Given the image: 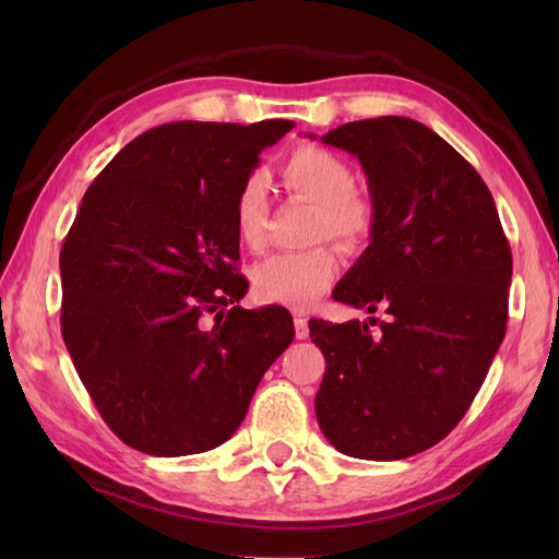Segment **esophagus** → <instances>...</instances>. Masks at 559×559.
Listing matches in <instances>:
<instances>
[{
    "instance_id": "esophagus-1",
    "label": "esophagus",
    "mask_w": 559,
    "mask_h": 559,
    "mask_svg": "<svg viewBox=\"0 0 559 559\" xmlns=\"http://www.w3.org/2000/svg\"><path fill=\"white\" fill-rule=\"evenodd\" d=\"M293 325H296V337H298V340H306V337L310 335V330H308V318L302 316V313H296V316H293Z\"/></svg>"
}]
</instances>
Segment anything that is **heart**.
<instances>
[{
  "label": "heart",
  "instance_id": "obj_1",
  "mask_svg": "<svg viewBox=\"0 0 559 559\" xmlns=\"http://www.w3.org/2000/svg\"><path fill=\"white\" fill-rule=\"evenodd\" d=\"M290 192L318 204L313 239H335L345 249H362L374 234V206L355 194V173L343 157L318 145L293 150L281 167ZM269 197L261 175H249L234 197V229L251 251L266 243ZM340 259L333 246L273 253L251 271L253 293L263 302L306 308L333 286Z\"/></svg>",
  "mask_w": 559,
  "mask_h": 559
}]
</instances>
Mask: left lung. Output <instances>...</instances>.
Instances as JSON below:
<instances>
[{
  "label": "left lung",
  "instance_id": "1",
  "mask_svg": "<svg viewBox=\"0 0 559 559\" xmlns=\"http://www.w3.org/2000/svg\"><path fill=\"white\" fill-rule=\"evenodd\" d=\"M320 140L359 159L377 216L333 298L386 320H310L325 355L316 416L340 453L406 459L449 437L484 384L513 257L486 182L431 128L384 116Z\"/></svg>",
  "mask_w": 559,
  "mask_h": 559
}]
</instances>
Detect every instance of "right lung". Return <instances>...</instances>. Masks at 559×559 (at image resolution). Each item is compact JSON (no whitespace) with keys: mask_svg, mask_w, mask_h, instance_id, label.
I'll return each instance as SVG.
<instances>
[{"mask_svg":"<svg viewBox=\"0 0 559 559\" xmlns=\"http://www.w3.org/2000/svg\"><path fill=\"white\" fill-rule=\"evenodd\" d=\"M293 120L165 122L110 159L61 246V333L110 431L189 456L239 429L293 343L286 308L243 310L234 197Z\"/></svg>","mask_w":559,"mask_h":559,"instance_id":"obj_1","label":"right lung"}]
</instances>
